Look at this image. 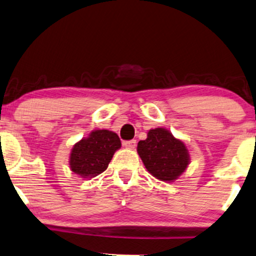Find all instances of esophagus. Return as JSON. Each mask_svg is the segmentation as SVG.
Returning <instances> with one entry per match:
<instances>
[{
    "label": "esophagus",
    "mask_w": 256,
    "mask_h": 256,
    "mask_svg": "<svg viewBox=\"0 0 256 256\" xmlns=\"http://www.w3.org/2000/svg\"><path fill=\"white\" fill-rule=\"evenodd\" d=\"M124 146L128 149H135L136 146V140H126L124 142Z\"/></svg>",
    "instance_id": "34e87169"
}]
</instances>
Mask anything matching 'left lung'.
Listing matches in <instances>:
<instances>
[{
    "instance_id": "1",
    "label": "left lung",
    "mask_w": 256,
    "mask_h": 256,
    "mask_svg": "<svg viewBox=\"0 0 256 256\" xmlns=\"http://www.w3.org/2000/svg\"><path fill=\"white\" fill-rule=\"evenodd\" d=\"M137 152L151 176L168 182L186 171L190 160L184 143L165 128L149 130L146 140L137 144Z\"/></svg>"
}]
</instances>
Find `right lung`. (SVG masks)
Returning a JSON list of instances; mask_svg holds the SVG:
<instances>
[{"mask_svg":"<svg viewBox=\"0 0 256 256\" xmlns=\"http://www.w3.org/2000/svg\"><path fill=\"white\" fill-rule=\"evenodd\" d=\"M120 148L121 140L116 132L106 129L91 132L72 146L70 170L84 179L97 176L107 168L114 152Z\"/></svg>","mask_w":256,"mask_h":256,"instance_id":"add662e5","label":"right lung"}]
</instances>
